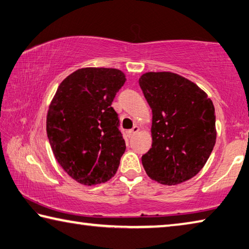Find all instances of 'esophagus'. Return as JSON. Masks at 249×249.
Wrapping results in <instances>:
<instances>
[{"mask_svg": "<svg viewBox=\"0 0 249 249\" xmlns=\"http://www.w3.org/2000/svg\"><path fill=\"white\" fill-rule=\"evenodd\" d=\"M139 132V127H138V126H134V127L132 128V129H130V135H134V134H137Z\"/></svg>", "mask_w": 249, "mask_h": 249, "instance_id": "1", "label": "esophagus"}]
</instances>
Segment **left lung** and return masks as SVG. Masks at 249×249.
I'll use <instances>...</instances> for the list:
<instances>
[{
    "mask_svg": "<svg viewBox=\"0 0 249 249\" xmlns=\"http://www.w3.org/2000/svg\"><path fill=\"white\" fill-rule=\"evenodd\" d=\"M139 86L152 111V146L142 157L143 169L160 184L186 182L214 147L213 103L195 83L171 71L144 73Z\"/></svg>",
    "mask_w": 249,
    "mask_h": 249,
    "instance_id": "obj_1",
    "label": "left lung"
}]
</instances>
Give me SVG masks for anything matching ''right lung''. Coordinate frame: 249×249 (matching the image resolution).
<instances>
[{"label": "right lung", "instance_id": "obj_1", "mask_svg": "<svg viewBox=\"0 0 249 249\" xmlns=\"http://www.w3.org/2000/svg\"><path fill=\"white\" fill-rule=\"evenodd\" d=\"M125 81L117 69L84 67L62 81L50 103L49 142L58 164L76 182L105 183L119 169L126 144L111 105Z\"/></svg>", "mask_w": 249, "mask_h": 249}]
</instances>
